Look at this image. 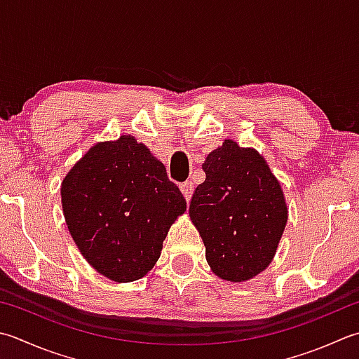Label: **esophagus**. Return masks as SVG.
I'll use <instances>...</instances> for the list:
<instances>
[{"label":"esophagus","mask_w":359,"mask_h":359,"mask_svg":"<svg viewBox=\"0 0 359 359\" xmlns=\"http://www.w3.org/2000/svg\"><path fill=\"white\" fill-rule=\"evenodd\" d=\"M180 191H182V194H184V198H185L187 201L191 199L193 191H194V185H193V182L187 180V182H184V184H180Z\"/></svg>","instance_id":"esophagus-1"}]
</instances>
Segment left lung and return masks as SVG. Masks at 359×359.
Returning a JSON list of instances; mask_svg holds the SVG:
<instances>
[{
    "instance_id": "8db88e82",
    "label": "left lung",
    "mask_w": 359,
    "mask_h": 359,
    "mask_svg": "<svg viewBox=\"0 0 359 359\" xmlns=\"http://www.w3.org/2000/svg\"><path fill=\"white\" fill-rule=\"evenodd\" d=\"M189 217L205 245L213 273L240 283L263 272L276 255L287 221L280 182L263 156L226 140L210 152Z\"/></svg>"
}]
</instances>
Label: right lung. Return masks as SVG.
<instances>
[{
  "label": "right lung",
  "instance_id": "1",
  "mask_svg": "<svg viewBox=\"0 0 359 359\" xmlns=\"http://www.w3.org/2000/svg\"><path fill=\"white\" fill-rule=\"evenodd\" d=\"M62 208L91 268L116 283L144 277L187 201L132 135L91 146L62 182Z\"/></svg>",
  "mask_w": 359,
  "mask_h": 359
}]
</instances>
